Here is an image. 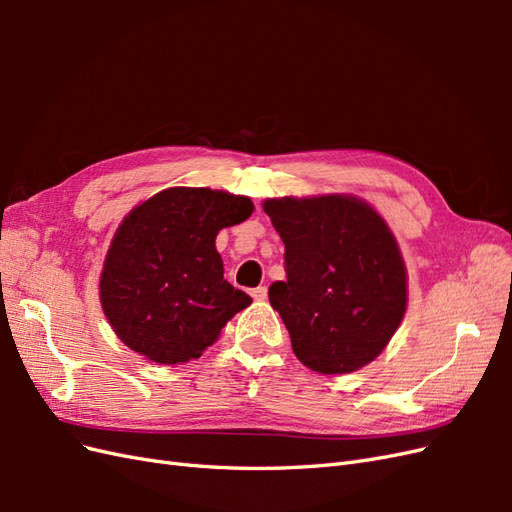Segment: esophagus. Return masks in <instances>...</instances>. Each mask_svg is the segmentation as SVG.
<instances>
[{
    "label": "esophagus",
    "instance_id": "esophagus-1",
    "mask_svg": "<svg viewBox=\"0 0 512 512\" xmlns=\"http://www.w3.org/2000/svg\"><path fill=\"white\" fill-rule=\"evenodd\" d=\"M252 297H254L256 301H265V299H267V286L254 288V290H252Z\"/></svg>",
    "mask_w": 512,
    "mask_h": 512
}]
</instances>
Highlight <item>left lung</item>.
I'll list each match as a JSON object with an SVG mask.
<instances>
[{
  "instance_id": "left-lung-1",
  "label": "left lung",
  "mask_w": 512,
  "mask_h": 512,
  "mask_svg": "<svg viewBox=\"0 0 512 512\" xmlns=\"http://www.w3.org/2000/svg\"><path fill=\"white\" fill-rule=\"evenodd\" d=\"M286 280L269 301L292 352L318 374H350L389 346L408 305V271L382 215L350 194L267 198Z\"/></svg>"
}]
</instances>
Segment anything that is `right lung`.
Here are the masks:
<instances>
[{
	"mask_svg": "<svg viewBox=\"0 0 512 512\" xmlns=\"http://www.w3.org/2000/svg\"><path fill=\"white\" fill-rule=\"evenodd\" d=\"M252 211L247 196L168 188L123 218L100 273L102 312L123 344L153 363L177 365L220 337L252 299L224 280L215 237Z\"/></svg>",
	"mask_w": 512,
	"mask_h": 512,
	"instance_id": "right-lung-1",
	"label": "right lung"
}]
</instances>
